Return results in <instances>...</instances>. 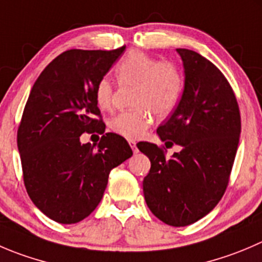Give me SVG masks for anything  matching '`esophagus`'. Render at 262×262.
<instances>
[{"label":"esophagus","instance_id":"obj_1","mask_svg":"<svg viewBox=\"0 0 262 262\" xmlns=\"http://www.w3.org/2000/svg\"><path fill=\"white\" fill-rule=\"evenodd\" d=\"M129 144H130L132 149H133V154H134V155L138 154V148H137V143H136V141H129Z\"/></svg>","mask_w":262,"mask_h":262}]
</instances>
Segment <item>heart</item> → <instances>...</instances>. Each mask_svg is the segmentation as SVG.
<instances>
[{
	"label": "heart",
	"instance_id": "b5f03b06",
	"mask_svg": "<svg viewBox=\"0 0 262 262\" xmlns=\"http://www.w3.org/2000/svg\"><path fill=\"white\" fill-rule=\"evenodd\" d=\"M121 84L134 85L133 105L136 108L123 111L111 119L110 128L126 139L141 138L152 123V113L164 116L174 108L182 90V78L170 62H156L139 51L129 52L116 68ZM114 87L107 78L96 85V103L107 110L113 103Z\"/></svg>",
	"mask_w": 262,
	"mask_h": 262
}]
</instances>
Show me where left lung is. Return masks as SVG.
<instances>
[{"label": "left lung", "instance_id": "8db88e82", "mask_svg": "<svg viewBox=\"0 0 262 262\" xmlns=\"http://www.w3.org/2000/svg\"><path fill=\"white\" fill-rule=\"evenodd\" d=\"M184 87L174 113L157 128L160 139L179 152L171 157L154 143L138 146L151 161L144 200L165 224L185 227L206 216L222 200L241 136V115L232 87L214 63L178 48Z\"/></svg>", "mask_w": 262, "mask_h": 262}]
</instances>
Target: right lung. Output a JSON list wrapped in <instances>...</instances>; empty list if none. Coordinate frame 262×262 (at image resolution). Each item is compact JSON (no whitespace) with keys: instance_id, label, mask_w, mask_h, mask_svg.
I'll use <instances>...</instances> for the list:
<instances>
[{"instance_id":"right-lung-1","label":"right lung","mask_w":262,"mask_h":262,"mask_svg":"<svg viewBox=\"0 0 262 262\" xmlns=\"http://www.w3.org/2000/svg\"><path fill=\"white\" fill-rule=\"evenodd\" d=\"M124 50L65 51L40 73L28 97L17 130L25 188L33 204L61 224L87 217L102 200L111 169L133 155L115 133L98 144L80 142L84 132H105L96 85Z\"/></svg>"}]
</instances>
